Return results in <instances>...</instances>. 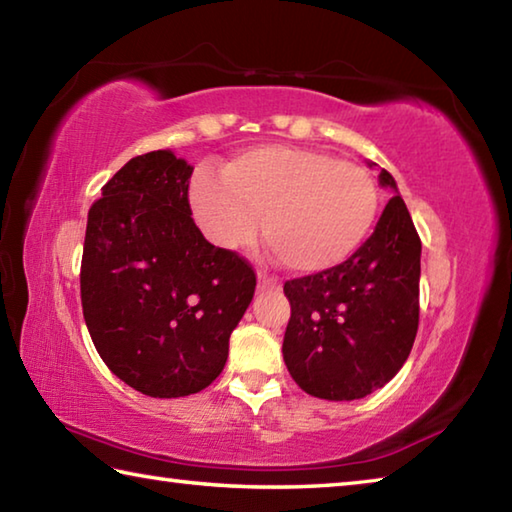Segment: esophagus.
<instances>
[{
  "mask_svg": "<svg viewBox=\"0 0 512 512\" xmlns=\"http://www.w3.org/2000/svg\"><path fill=\"white\" fill-rule=\"evenodd\" d=\"M259 289H280V280L275 275H268L266 271H257Z\"/></svg>",
  "mask_w": 512,
  "mask_h": 512,
  "instance_id": "esophagus-1",
  "label": "esophagus"
}]
</instances>
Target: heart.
Listing matches in <instances>:
<instances>
[{
  "label": "heart",
  "mask_w": 512,
  "mask_h": 512,
  "mask_svg": "<svg viewBox=\"0 0 512 512\" xmlns=\"http://www.w3.org/2000/svg\"><path fill=\"white\" fill-rule=\"evenodd\" d=\"M194 221L212 244H248L264 216V239L277 262L300 273L348 259L377 219L379 192L359 164L298 146H257L205 169L189 187Z\"/></svg>",
  "instance_id": "heart-1"
}]
</instances>
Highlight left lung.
Returning <instances> with one entry per match:
<instances>
[{
	"instance_id": "8db88e82",
	"label": "left lung",
	"mask_w": 512,
	"mask_h": 512,
	"mask_svg": "<svg viewBox=\"0 0 512 512\" xmlns=\"http://www.w3.org/2000/svg\"><path fill=\"white\" fill-rule=\"evenodd\" d=\"M379 183L397 192L386 169ZM420 250L411 214L395 194L350 259L284 282L291 318L282 354L302 391L359 400L397 375L418 334Z\"/></svg>"
}]
</instances>
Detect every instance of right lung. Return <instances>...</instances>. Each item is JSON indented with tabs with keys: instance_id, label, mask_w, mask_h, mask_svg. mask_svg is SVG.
<instances>
[{
	"instance_id": "obj_1",
	"label": "right lung",
	"mask_w": 512,
	"mask_h": 512,
	"mask_svg": "<svg viewBox=\"0 0 512 512\" xmlns=\"http://www.w3.org/2000/svg\"><path fill=\"white\" fill-rule=\"evenodd\" d=\"M192 171L171 151L137 155L101 187L85 228V325L103 363L149 397L192 395L221 375L257 284L248 259L196 228Z\"/></svg>"
}]
</instances>
